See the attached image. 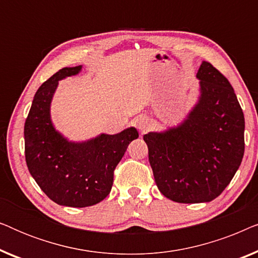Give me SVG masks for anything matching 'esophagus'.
<instances>
[{"label":"esophagus","mask_w":258,"mask_h":258,"mask_svg":"<svg viewBox=\"0 0 258 258\" xmlns=\"http://www.w3.org/2000/svg\"><path fill=\"white\" fill-rule=\"evenodd\" d=\"M135 126L136 128H139L140 130H142V132H144V130H147L148 126H149V123H148L147 118L140 117L135 119Z\"/></svg>","instance_id":"34e87169"}]
</instances>
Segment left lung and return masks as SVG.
Segmentation results:
<instances>
[{
    "mask_svg": "<svg viewBox=\"0 0 258 258\" xmlns=\"http://www.w3.org/2000/svg\"><path fill=\"white\" fill-rule=\"evenodd\" d=\"M201 96L177 128L143 136L160 191L178 203L210 202L244 155V115L227 77L210 62L197 72Z\"/></svg>",
    "mask_w": 258,
    "mask_h": 258,
    "instance_id": "1",
    "label": "left lung"
}]
</instances>
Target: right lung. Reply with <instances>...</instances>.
I'll list each match as a JSON object with an SVG mask.
<instances>
[{"instance_id":"right-lung-1","label":"right lung","mask_w":258,"mask_h":258,"mask_svg":"<svg viewBox=\"0 0 258 258\" xmlns=\"http://www.w3.org/2000/svg\"><path fill=\"white\" fill-rule=\"evenodd\" d=\"M82 67L63 68L35 94L24 123L27 167L38 186L59 206L84 208L97 204L110 192L114 170L126 148L139 137L135 128L116 135L102 134L87 142H68L50 121V102L58 81L76 75Z\"/></svg>"}]
</instances>
